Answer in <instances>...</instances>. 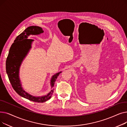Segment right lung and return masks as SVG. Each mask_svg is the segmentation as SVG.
I'll return each mask as SVG.
<instances>
[{"label": "right lung", "mask_w": 127, "mask_h": 127, "mask_svg": "<svg viewBox=\"0 0 127 127\" xmlns=\"http://www.w3.org/2000/svg\"><path fill=\"white\" fill-rule=\"evenodd\" d=\"M43 32L42 28L38 26H30L26 28L17 36L11 45L5 64L6 74L13 89L19 95L36 102H44L51 97L53 92L52 88L57 78L61 72H58L52 77L50 81L51 90L47 95L41 97L33 96L27 93L22 87L19 77V67L24 59L31 48V44L33 41L32 39H28V36L30 35L39 34Z\"/></svg>", "instance_id": "1"}]
</instances>
